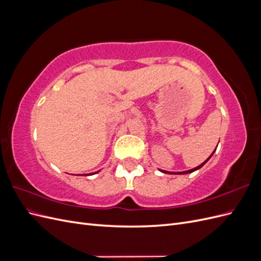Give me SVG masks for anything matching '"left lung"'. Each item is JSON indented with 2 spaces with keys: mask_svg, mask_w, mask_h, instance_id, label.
<instances>
[{
  "mask_svg": "<svg viewBox=\"0 0 261 261\" xmlns=\"http://www.w3.org/2000/svg\"><path fill=\"white\" fill-rule=\"evenodd\" d=\"M213 153H215V151H213V152L211 153V155L208 158V159H207L206 161H204L203 163H201L200 165H198V167H197V168H195V169H192V170L184 171V172H175V173H174V172H168V171H161V170H160V171H161V172H163V173H170V174H188V173H192V172H194V171H196V170H199V169L202 167V165H204V163H206V162H207V161L210 159V158L212 156V154H213Z\"/></svg>",
  "mask_w": 261,
  "mask_h": 261,
  "instance_id": "8db88e82",
  "label": "left lung"
}]
</instances>
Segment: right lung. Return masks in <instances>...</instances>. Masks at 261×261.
<instances>
[{
    "label": "right lung",
    "mask_w": 261,
    "mask_h": 261,
    "mask_svg": "<svg viewBox=\"0 0 261 261\" xmlns=\"http://www.w3.org/2000/svg\"><path fill=\"white\" fill-rule=\"evenodd\" d=\"M94 173H97V172H94Z\"/></svg>",
    "instance_id": "1"
}]
</instances>
